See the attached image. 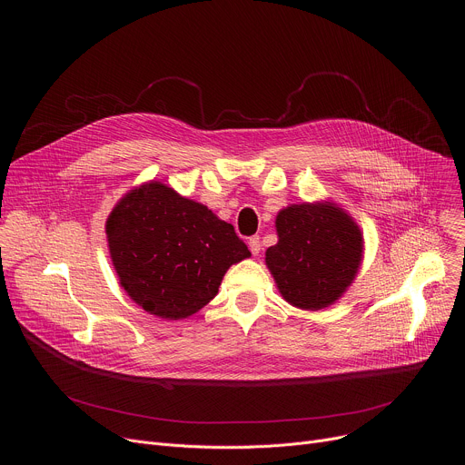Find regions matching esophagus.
I'll return each mask as SVG.
<instances>
[{"instance_id":"esophagus-1","label":"esophagus","mask_w":465,"mask_h":465,"mask_svg":"<svg viewBox=\"0 0 465 465\" xmlns=\"http://www.w3.org/2000/svg\"><path fill=\"white\" fill-rule=\"evenodd\" d=\"M248 246H250V252L253 255H257L261 252V241H259V235H253L248 239Z\"/></svg>"}]
</instances>
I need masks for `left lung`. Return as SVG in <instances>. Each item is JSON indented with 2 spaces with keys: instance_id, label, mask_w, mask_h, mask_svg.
I'll return each instance as SVG.
<instances>
[{
  "instance_id": "8db88e82",
  "label": "left lung",
  "mask_w": 465,
  "mask_h": 465,
  "mask_svg": "<svg viewBox=\"0 0 465 465\" xmlns=\"http://www.w3.org/2000/svg\"><path fill=\"white\" fill-rule=\"evenodd\" d=\"M267 264L282 296L311 311L339 300L362 259L359 226L333 204H294L280 212Z\"/></svg>"
}]
</instances>
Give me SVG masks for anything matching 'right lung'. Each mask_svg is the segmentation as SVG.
Wrapping results in <instances>:
<instances>
[{"instance_id":"1","label":"right lung","mask_w":465,"mask_h":465,"mask_svg":"<svg viewBox=\"0 0 465 465\" xmlns=\"http://www.w3.org/2000/svg\"><path fill=\"white\" fill-rule=\"evenodd\" d=\"M106 235L121 287L147 312L169 320L203 309L232 264L250 255L232 224L160 182L121 198Z\"/></svg>"}]
</instances>
